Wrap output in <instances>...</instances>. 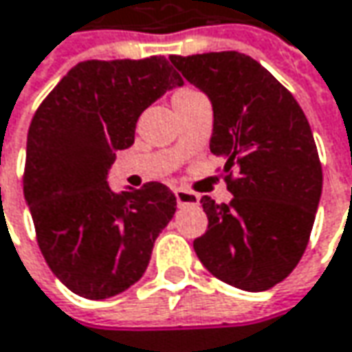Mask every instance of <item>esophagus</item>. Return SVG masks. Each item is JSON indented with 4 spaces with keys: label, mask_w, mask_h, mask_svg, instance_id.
I'll return each instance as SVG.
<instances>
[{
    "label": "esophagus",
    "mask_w": 352,
    "mask_h": 352,
    "mask_svg": "<svg viewBox=\"0 0 352 352\" xmlns=\"http://www.w3.org/2000/svg\"><path fill=\"white\" fill-rule=\"evenodd\" d=\"M175 199H177V205L179 206L197 205V203H199V195L187 191V189H175Z\"/></svg>",
    "instance_id": "obj_1"
}]
</instances>
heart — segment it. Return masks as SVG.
Masks as SVG:
<instances>
[{
  "label": "heart",
  "instance_id": "b5f03b06",
  "mask_svg": "<svg viewBox=\"0 0 352 352\" xmlns=\"http://www.w3.org/2000/svg\"><path fill=\"white\" fill-rule=\"evenodd\" d=\"M189 94H195V90H181V92H177L173 98H181V96H189Z\"/></svg>",
  "mask_w": 352,
  "mask_h": 352
}]
</instances>
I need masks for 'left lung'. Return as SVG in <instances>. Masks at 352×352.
Instances as JSON below:
<instances>
[{"label":"left lung","mask_w":352,"mask_h":352,"mask_svg":"<svg viewBox=\"0 0 352 352\" xmlns=\"http://www.w3.org/2000/svg\"><path fill=\"white\" fill-rule=\"evenodd\" d=\"M169 60L212 104L210 153L224 160L232 192L228 205L201 199L208 226L192 248L221 282L270 289L298 266L321 199L323 171L309 122L292 92L248 54ZM234 164L238 177L230 171Z\"/></svg>","instance_id":"8db88e82"}]
</instances>
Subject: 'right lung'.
Segmentation results:
<instances>
[{"instance_id": "1", "label": "right lung", "mask_w": 352, "mask_h": 352, "mask_svg": "<svg viewBox=\"0 0 352 352\" xmlns=\"http://www.w3.org/2000/svg\"><path fill=\"white\" fill-rule=\"evenodd\" d=\"M183 85L167 58L85 60L43 100L27 133L23 192L53 274L86 299L126 292L146 272L177 199L163 183L114 192L116 151L142 112Z\"/></svg>"}]
</instances>
